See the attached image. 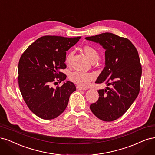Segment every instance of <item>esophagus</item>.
I'll return each mask as SVG.
<instances>
[{
    "mask_svg": "<svg viewBox=\"0 0 155 155\" xmlns=\"http://www.w3.org/2000/svg\"><path fill=\"white\" fill-rule=\"evenodd\" d=\"M77 89L79 90H87V88L86 87H79V86L77 87Z\"/></svg>",
    "mask_w": 155,
    "mask_h": 155,
    "instance_id": "1",
    "label": "esophagus"
}]
</instances>
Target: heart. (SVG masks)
<instances>
[{"mask_svg": "<svg viewBox=\"0 0 155 155\" xmlns=\"http://www.w3.org/2000/svg\"><path fill=\"white\" fill-rule=\"evenodd\" d=\"M83 51L91 62L93 61H97L99 60V52L94 47L90 46H84L83 48ZM72 56V51H70L67 53L65 58V61L67 63H68L71 61ZM94 77L95 76L94 74L84 73L79 71L73 72L69 75V79L72 81L79 85H81V86H87L94 78Z\"/></svg>", "mask_w": 155, "mask_h": 155, "instance_id": "1", "label": "heart"}]
</instances>
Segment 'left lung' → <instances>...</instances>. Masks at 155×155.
Returning a JSON list of instances; mask_svg holds the SVG:
<instances>
[{
	"label": "left lung",
	"instance_id": "left-lung-1",
	"mask_svg": "<svg viewBox=\"0 0 155 155\" xmlns=\"http://www.w3.org/2000/svg\"><path fill=\"white\" fill-rule=\"evenodd\" d=\"M85 39L99 44L105 49V67L95 83L107 87L98 90L99 97L90 108L103 121H113L130 108L140 91L142 67L137 50L127 38L104 33ZM111 85L112 88L107 87Z\"/></svg>",
	"mask_w": 155,
	"mask_h": 155
}]
</instances>
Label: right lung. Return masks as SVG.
I'll list each match as a JSON object with an SVG mask.
<instances>
[{"label": "right lung", "mask_w": 155, "mask_h": 155, "mask_svg": "<svg viewBox=\"0 0 155 155\" xmlns=\"http://www.w3.org/2000/svg\"><path fill=\"white\" fill-rule=\"evenodd\" d=\"M81 37L66 38L44 36L29 45L18 63V84L21 94L30 110L40 118L51 120L65 111L71 94L76 91L72 82L53 88L55 78L61 83L66 75V54Z\"/></svg>", "instance_id": "add662e5"}]
</instances>
